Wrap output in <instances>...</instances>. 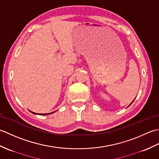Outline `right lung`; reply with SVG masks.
I'll return each mask as SVG.
<instances>
[{"mask_svg": "<svg viewBox=\"0 0 159 159\" xmlns=\"http://www.w3.org/2000/svg\"><path fill=\"white\" fill-rule=\"evenodd\" d=\"M33 113H34V114H36L35 113H33V112H32ZM48 114H50V113H42V114H39V115H42H42H48Z\"/></svg>", "mask_w": 159, "mask_h": 159, "instance_id": "1", "label": "right lung"}]
</instances>
